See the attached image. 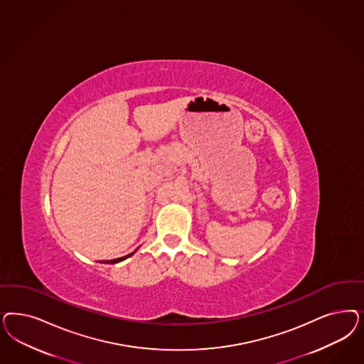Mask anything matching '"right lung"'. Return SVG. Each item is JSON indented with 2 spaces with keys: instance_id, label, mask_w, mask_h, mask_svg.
I'll list each match as a JSON object with an SVG mask.
<instances>
[{
  "instance_id": "obj_1",
  "label": "right lung",
  "mask_w": 364,
  "mask_h": 364,
  "mask_svg": "<svg viewBox=\"0 0 364 364\" xmlns=\"http://www.w3.org/2000/svg\"><path fill=\"white\" fill-rule=\"evenodd\" d=\"M132 255H134V253H129V256H126V257L115 258V259H111L109 262H111V264H115V262H119V261L126 259V258L129 257V256H132Z\"/></svg>"
}]
</instances>
